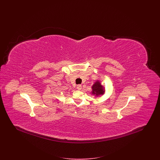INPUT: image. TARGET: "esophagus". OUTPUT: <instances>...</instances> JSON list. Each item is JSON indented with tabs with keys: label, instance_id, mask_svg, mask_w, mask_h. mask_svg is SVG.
<instances>
[{
	"label": "esophagus",
	"instance_id": "1",
	"mask_svg": "<svg viewBox=\"0 0 160 160\" xmlns=\"http://www.w3.org/2000/svg\"><path fill=\"white\" fill-rule=\"evenodd\" d=\"M82 85H78V86H77V89L78 91H80V90L82 89Z\"/></svg>",
	"mask_w": 160,
	"mask_h": 160
}]
</instances>
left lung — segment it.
Wrapping results in <instances>:
<instances>
[{"instance_id": "obj_1", "label": "left lung", "mask_w": 160, "mask_h": 160, "mask_svg": "<svg viewBox=\"0 0 160 160\" xmlns=\"http://www.w3.org/2000/svg\"><path fill=\"white\" fill-rule=\"evenodd\" d=\"M92 94L95 95V97L102 95L105 92L104 88L102 86V84L98 80H97L95 83L92 85Z\"/></svg>"}]
</instances>
